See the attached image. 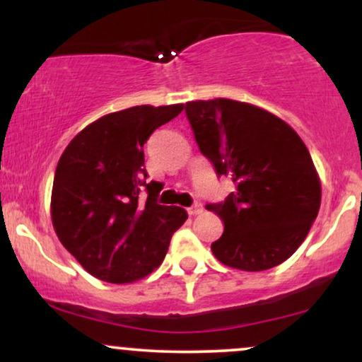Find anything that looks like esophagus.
I'll list each match as a JSON object with an SVG mask.
<instances>
[{"instance_id": "esophagus-1", "label": "esophagus", "mask_w": 362, "mask_h": 362, "mask_svg": "<svg viewBox=\"0 0 362 362\" xmlns=\"http://www.w3.org/2000/svg\"><path fill=\"white\" fill-rule=\"evenodd\" d=\"M202 211H204V207H202L201 202H195L192 207H189V209H187V213H189L190 216H197V214H201Z\"/></svg>"}]
</instances>
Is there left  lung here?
Returning a JSON list of instances; mask_svg holds the SVG:
<instances>
[{"label": "left lung", "instance_id": "left-lung-1", "mask_svg": "<svg viewBox=\"0 0 362 362\" xmlns=\"http://www.w3.org/2000/svg\"><path fill=\"white\" fill-rule=\"evenodd\" d=\"M199 149L235 190L207 209L224 231L211 245L228 267L259 272L288 260L305 242L322 184L298 132L272 112L230 98L187 102Z\"/></svg>", "mask_w": 362, "mask_h": 362}]
</instances>
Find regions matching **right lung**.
Instances as JSON below:
<instances>
[{
	"mask_svg": "<svg viewBox=\"0 0 362 362\" xmlns=\"http://www.w3.org/2000/svg\"><path fill=\"white\" fill-rule=\"evenodd\" d=\"M184 110L136 105L91 122L59 158L51 195L59 242L97 279L129 284L163 262L185 209L156 202L158 182H144V143ZM148 190L140 199V187Z\"/></svg>",
	"mask_w": 362,
	"mask_h": 362,
	"instance_id": "1",
	"label": "right lung"
}]
</instances>
